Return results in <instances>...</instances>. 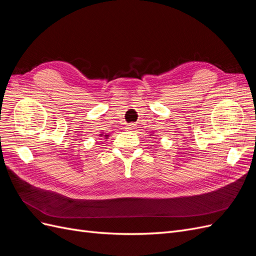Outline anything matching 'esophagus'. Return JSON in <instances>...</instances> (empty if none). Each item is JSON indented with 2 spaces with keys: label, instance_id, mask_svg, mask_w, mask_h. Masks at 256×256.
Listing matches in <instances>:
<instances>
[{
  "label": "esophagus",
  "instance_id": "esophagus-1",
  "mask_svg": "<svg viewBox=\"0 0 256 256\" xmlns=\"http://www.w3.org/2000/svg\"><path fill=\"white\" fill-rule=\"evenodd\" d=\"M126 129H127V130H134V129H136V124H132V122L128 124Z\"/></svg>",
  "mask_w": 256,
  "mask_h": 256
}]
</instances>
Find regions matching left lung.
<instances>
[{"mask_svg":"<svg viewBox=\"0 0 256 256\" xmlns=\"http://www.w3.org/2000/svg\"><path fill=\"white\" fill-rule=\"evenodd\" d=\"M150 136H152V134H150Z\"/></svg>","mask_w":256,"mask_h":256,"instance_id":"8db88e82","label":"left lung"}]
</instances>
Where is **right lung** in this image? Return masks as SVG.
Wrapping results in <instances>:
<instances>
[{"label":"right lung","mask_w":256,"mask_h":256,"mask_svg":"<svg viewBox=\"0 0 256 256\" xmlns=\"http://www.w3.org/2000/svg\"><path fill=\"white\" fill-rule=\"evenodd\" d=\"M100 136H104V138H108V136H109V134H106V136H104V134H100Z\"/></svg>","instance_id":"right-lung-1"}]
</instances>
